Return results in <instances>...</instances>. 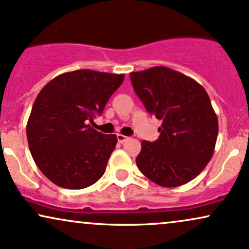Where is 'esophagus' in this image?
<instances>
[{
  "instance_id": "34e87169",
  "label": "esophagus",
  "mask_w": 249,
  "mask_h": 249,
  "mask_svg": "<svg viewBox=\"0 0 249 249\" xmlns=\"http://www.w3.org/2000/svg\"><path fill=\"white\" fill-rule=\"evenodd\" d=\"M116 137H118L119 143H124L125 141L129 140V137H128V136H124V135H121V134H118V135H116Z\"/></svg>"
}]
</instances>
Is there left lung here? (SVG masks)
Returning <instances> with one entry per match:
<instances>
[{
  "label": "left lung",
  "mask_w": 249,
  "mask_h": 249,
  "mask_svg": "<svg viewBox=\"0 0 249 249\" xmlns=\"http://www.w3.org/2000/svg\"><path fill=\"white\" fill-rule=\"evenodd\" d=\"M146 110L160 120L155 142L143 141L137 167L161 187H179L204 170L214 151L218 120L201 84L166 67L130 72Z\"/></svg>",
  "instance_id": "8db88e82"
}]
</instances>
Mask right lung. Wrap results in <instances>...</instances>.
<instances>
[{"label": "right lung", "mask_w": 249, "mask_h": 249, "mask_svg": "<svg viewBox=\"0 0 249 249\" xmlns=\"http://www.w3.org/2000/svg\"><path fill=\"white\" fill-rule=\"evenodd\" d=\"M124 73L81 69L56 76L36 96L26 124L33 160L46 178L67 189H83L105 173L116 135L89 124L101 114Z\"/></svg>", "instance_id": "right-lung-1"}]
</instances>
